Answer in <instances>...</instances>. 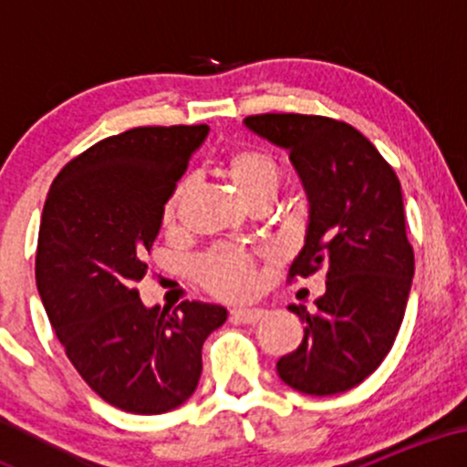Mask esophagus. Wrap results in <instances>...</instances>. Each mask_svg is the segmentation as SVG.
I'll use <instances>...</instances> for the list:
<instances>
[{"label": "esophagus", "mask_w": 467, "mask_h": 467, "mask_svg": "<svg viewBox=\"0 0 467 467\" xmlns=\"http://www.w3.org/2000/svg\"><path fill=\"white\" fill-rule=\"evenodd\" d=\"M264 316H265V312L259 307H239V309H233V312H230V320H233L234 325H254V323H259Z\"/></svg>", "instance_id": "esophagus-1"}]
</instances>
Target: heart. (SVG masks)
Instances as JSON below:
<instances>
[{"mask_svg":"<svg viewBox=\"0 0 467 467\" xmlns=\"http://www.w3.org/2000/svg\"><path fill=\"white\" fill-rule=\"evenodd\" d=\"M228 175L233 180L234 189L245 202H250L256 192L265 189H276L278 184V166L270 155L259 149H244L228 158ZM186 192V182H182L173 191L169 203H166V219L175 215V208ZM200 276L203 285L219 296L237 298L248 294L254 287V265L252 259L244 252L217 250L211 252L200 265Z\"/></svg>","mask_w":467,"mask_h":467,"instance_id":"1","label":"heart"}]
</instances>
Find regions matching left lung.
<instances>
[{"label":"left lung","instance_id":"obj_1","mask_svg":"<svg viewBox=\"0 0 467 467\" xmlns=\"http://www.w3.org/2000/svg\"><path fill=\"white\" fill-rule=\"evenodd\" d=\"M252 133L285 149L309 202L305 245L289 278L327 270L316 309L289 305L305 325L278 378L305 395L345 393L393 347L409 303L415 256L395 171L360 131L325 116L261 114Z\"/></svg>","mask_w":467,"mask_h":467}]
</instances>
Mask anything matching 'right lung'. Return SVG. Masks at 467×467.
<instances>
[{
    "label": "right lung",
    "mask_w": 467,
    "mask_h": 467,
    "mask_svg": "<svg viewBox=\"0 0 467 467\" xmlns=\"http://www.w3.org/2000/svg\"><path fill=\"white\" fill-rule=\"evenodd\" d=\"M208 125L136 127L69 160L46 197L36 289L69 362L116 409L160 415L184 404L202 375L203 340L222 305L147 307L136 283L191 155Z\"/></svg>",
    "instance_id": "obj_1"
}]
</instances>
